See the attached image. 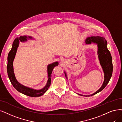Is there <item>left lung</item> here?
I'll return each mask as SVG.
<instances>
[{
    "label": "left lung",
    "mask_w": 122,
    "mask_h": 122,
    "mask_svg": "<svg viewBox=\"0 0 122 122\" xmlns=\"http://www.w3.org/2000/svg\"><path fill=\"white\" fill-rule=\"evenodd\" d=\"M85 42H86V44H90L92 43H96L97 44V53L98 54V58L103 71L105 73V80L102 87L95 93H94L92 95L88 96V97H91L101 92L102 89L105 88L112 77L113 67H112V57L110 51L107 48V42L106 40H105L104 38L98 37V36H97L96 37H91L86 39ZM65 75L67 78V76L65 72ZM79 95L82 96L81 94H79ZM85 97L87 96H85Z\"/></svg>",
    "instance_id": "1"
}]
</instances>
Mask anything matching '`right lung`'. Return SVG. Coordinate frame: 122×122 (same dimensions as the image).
<instances>
[{"label":"right lung","mask_w":122,"mask_h":122,"mask_svg":"<svg viewBox=\"0 0 122 122\" xmlns=\"http://www.w3.org/2000/svg\"><path fill=\"white\" fill-rule=\"evenodd\" d=\"M30 39L31 38L30 37H28ZM26 36H20V38H16L14 41H13L12 48L11 50L10 51L7 57V71L8 77L13 86L15 88L18 92H20L25 94L26 96H28L31 97H38L42 96L48 89L49 87L51 85V74L52 72L53 69L54 67L58 65V63L57 62H54L53 63L50 64L48 66V79L47 83L43 89L39 90H35L29 87H27L25 86H24L22 84H20L16 80L15 75L13 72V61L15 57L16 54L17 48L19 46V41L24 42L26 41L27 39Z\"/></svg>","instance_id":"add662e5"}]
</instances>
